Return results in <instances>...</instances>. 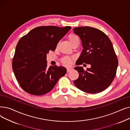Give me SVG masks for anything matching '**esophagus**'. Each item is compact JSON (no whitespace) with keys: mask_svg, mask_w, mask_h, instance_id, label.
<instances>
[{"mask_svg":"<svg viewBox=\"0 0 130 130\" xmlns=\"http://www.w3.org/2000/svg\"><path fill=\"white\" fill-rule=\"evenodd\" d=\"M72 70V69H70H70H67V73H69V72H70Z\"/></svg>","mask_w":130,"mask_h":130,"instance_id":"34e87169","label":"esophagus"}]
</instances>
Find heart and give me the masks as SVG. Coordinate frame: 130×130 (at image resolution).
I'll return each instance as SVG.
<instances>
[{
  "instance_id": "b5f03b06",
  "label": "heart",
  "mask_w": 130,
  "mask_h": 130,
  "mask_svg": "<svg viewBox=\"0 0 130 130\" xmlns=\"http://www.w3.org/2000/svg\"><path fill=\"white\" fill-rule=\"evenodd\" d=\"M67 38L69 39V42L71 43L73 47L78 46L79 44V37L75 34L73 32L70 33L67 36ZM73 58L70 57L66 56L63 57L61 59V63L65 66H69L71 65Z\"/></svg>"
}]
</instances>
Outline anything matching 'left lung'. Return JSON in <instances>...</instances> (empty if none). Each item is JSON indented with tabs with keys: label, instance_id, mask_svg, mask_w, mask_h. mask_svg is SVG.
<instances>
[{
	"label": "left lung",
	"instance_id": "8db88e82",
	"mask_svg": "<svg viewBox=\"0 0 130 130\" xmlns=\"http://www.w3.org/2000/svg\"><path fill=\"white\" fill-rule=\"evenodd\" d=\"M73 30L80 37L83 47L76 63L77 66L74 68L78 72L79 77L74 83L86 93L103 91L112 83L118 65L111 40L103 31L91 27H75ZM84 63L90 64L91 68L84 71L78 66Z\"/></svg>",
	"mask_w": 130,
	"mask_h": 130
}]
</instances>
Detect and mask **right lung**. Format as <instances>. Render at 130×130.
Returning <instances> with one entry per match:
<instances>
[{"instance_id":"add662e5","label":"right lung","mask_w":130,"mask_h":130,"mask_svg":"<svg viewBox=\"0 0 130 130\" xmlns=\"http://www.w3.org/2000/svg\"><path fill=\"white\" fill-rule=\"evenodd\" d=\"M71 29V26H40L19 39L12 67L23 89L30 94L43 95L50 92L66 69L56 65L47 67L46 55L55 50L59 41Z\"/></svg>"}]
</instances>
